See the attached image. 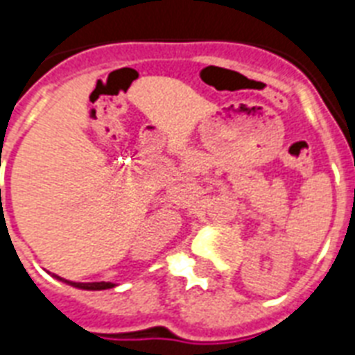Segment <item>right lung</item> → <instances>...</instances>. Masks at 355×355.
<instances>
[{
    "mask_svg": "<svg viewBox=\"0 0 355 355\" xmlns=\"http://www.w3.org/2000/svg\"><path fill=\"white\" fill-rule=\"evenodd\" d=\"M73 287H79V289H92V291H99V289H110L114 287V284L110 282H88V284H75V282H68Z\"/></svg>",
    "mask_w": 355,
    "mask_h": 355,
    "instance_id": "1",
    "label": "right lung"
}]
</instances>
